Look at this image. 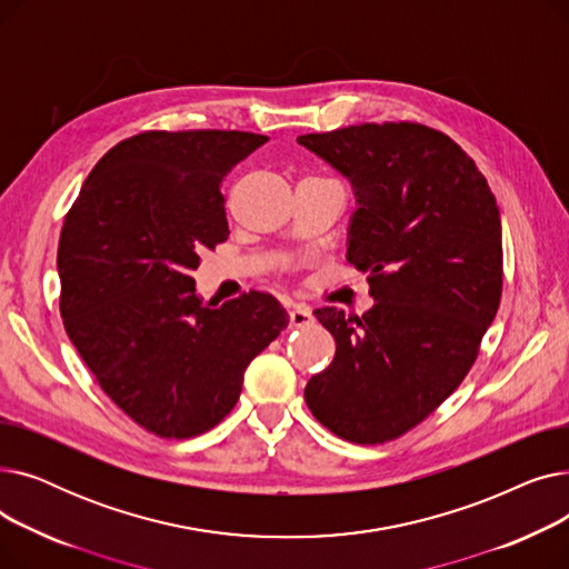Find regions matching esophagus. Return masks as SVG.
I'll use <instances>...</instances> for the list:
<instances>
[{"label":"esophagus","mask_w":569,"mask_h":569,"mask_svg":"<svg viewBox=\"0 0 569 569\" xmlns=\"http://www.w3.org/2000/svg\"><path fill=\"white\" fill-rule=\"evenodd\" d=\"M288 316H290V327H307L313 322V313L307 307H292Z\"/></svg>","instance_id":"esophagus-1"}]
</instances>
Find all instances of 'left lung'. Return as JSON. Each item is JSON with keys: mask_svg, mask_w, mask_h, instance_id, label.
<instances>
[{"mask_svg": "<svg viewBox=\"0 0 569 569\" xmlns=\"http://www.w3.org/2000/svg\"><path fill=\"white\" fill-rule=\"evenodd\" d=\"M355 196L346 258L369 274L373 307L316 309L337 341L307 382L316 420L380 445L420 425L472 367L502 290V228L485 174L422 124H360L297 138Z\"/></svg>", "mask_w": 569, "mask_h": 569, "instance_id": "8db88e82", "label": "left lung"}]
</instances>
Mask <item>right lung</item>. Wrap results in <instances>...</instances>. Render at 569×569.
I'll return each instance as SVG.
<instances>
[{
    "instance_id": "add662e5",
    "label": "right lung",
    "mask_w": 569,
    "mask_h": 569,
    "mask_svg": "<svg viewBox=\"0 0 569 569\" xmlns=\"http://www.w3.org/2000/svg\"><path fill=\"white\" fill-rule=\"evenodd\" d=\"M264 136L149 131L84 179L57 249L62 318L103 392L161 438L217 427L253 357L288 327L272 295L202 302L191 277L226 242L221 179Z\"/></svg>"
}]
</instances>
